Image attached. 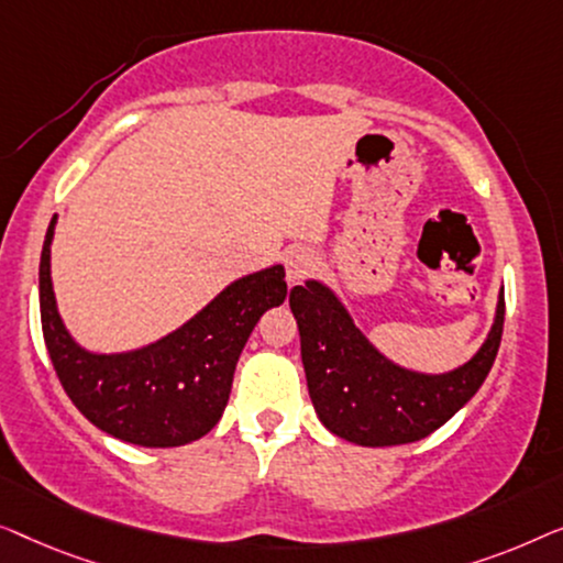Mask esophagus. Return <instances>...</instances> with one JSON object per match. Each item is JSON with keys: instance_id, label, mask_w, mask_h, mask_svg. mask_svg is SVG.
Instances as JSON below:
<instances>
[{"instance_id": "34e87169", "label": "esophagus", "mask_w": 563, "mask_h": 563, "mask_svg": "<svg viewBox=\"0 0 563 563\" xmlns=\"http://www.w3.org/2000/svg\"><path fill=\"white\" fill-rule=\"evenodd\" d=\"M316 271V255L311 250H290L285 255V280L288 285H296L303 278H308Z\"/></svg>"}]
</instances>
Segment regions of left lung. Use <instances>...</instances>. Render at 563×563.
<instances>
[{
    "mask_svg": "<svg viewBox=\"0 0 563 563\" xmlns=\"http://www.w3.org/2000/svg\"><path fill=\"white\" fill-rule=\"evenodd\" d=\"M290 311L298 321L308 395L321 423L362 446H398L441 429L485 383L500 350L505 292L482 350L464 367L439 377L416 375L379 357L321 283L296 285Z\"/></svg>",
    "mask_w": 563,
    "mask_h": 563,
    "instance_id": "left-lung-1",
    "label": "left lung"
}]
</instances>
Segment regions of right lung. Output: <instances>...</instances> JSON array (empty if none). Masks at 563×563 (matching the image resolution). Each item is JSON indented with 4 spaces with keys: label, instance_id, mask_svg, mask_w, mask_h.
Masks as SVG:
<instances>
[{
    "label": "right lung",
    "instance_id": "add662e5",
    "mask_svg": "<svg viewBox=\"0 0 563 563\" xmlns=\"http://www.w3.org/2000/svg\"><path fill=\"white\" fill-rule=\"evenodd\" d=\"M47 227L41 255V321L47 354L74 406L109 437L137 446H184L219 423L236 360L267 308L288 292L280 265L229 285L203 311L147 350L89 354L55 311Z\"/></svg>",
    "mask_w": 563,
    "mask_h": 563
}]
</instances>
